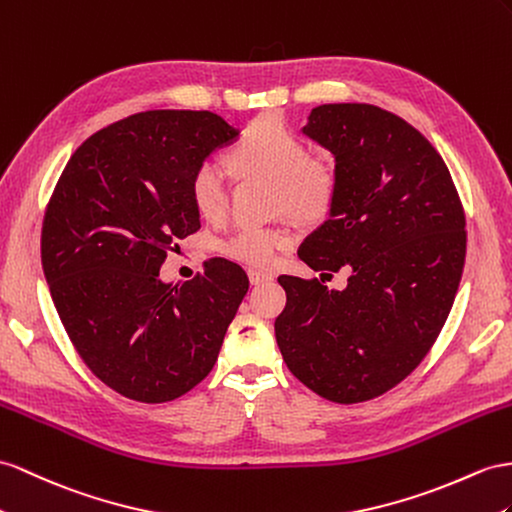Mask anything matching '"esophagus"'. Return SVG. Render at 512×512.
<instances>
[{
  "label": "esophagus",
  "mask_w": 512,
  "mask_h": 512,
  "mask_svg": "<svg viewBox=\"0 0 512 512\" xmlns=\"http://www.w3.org/2000/svg\"><path fill=\"white\" fill-rule=\"evenodd\" d=\"M274 277L270 272H261V270H248V281H251V285H261V283H268L272 281Z\"/></svg>",
  "instance_id": "34e87169"
}]
</instances>
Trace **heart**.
<instances>
[{
  "label": "heart",
  "instance_id": "1",
  "mask_svg": "<svg viewBox=\"0 0 512 512\" xmlns=\"http://www.w3.org/2000/svg\"><path fill=\"white\" fill-rule=\"evenodd\" d=\"M229 162L240 175L270 179L274 203L296 216H320L333 201V170L307 157L305 142L274 116H259L242 131L229 151ZM190 201L205 220H218L225 214L227 190L216 162L205 160L194 168ZM292 240L290 229L285 227L246 225L235 229L220 248L240 264L268 268Z\"/></svg>",
  "mask_w": 512,
  "mask_h": 512
}]
</instances>
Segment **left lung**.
<instances>
[{"instance_id": "obj_1", "label": "left lung", "mask_w": 512, "mask_h": 512, "mask_svg": "<svg viewBox=\"0 0 512 512\" xmlns=\"http://www.w3.org/2000/svg\"><path fill=\"white\" fill-rule=\"evenodd\" d=\"M303 134L335 160L329 220L298 257L350 268L324 279L279 277L287 294L274 335L287 368L318 396L355 404L402 383L439 337L465 266V212L437 149L370 103L313 108Z\"/></svg>"}]
</instances>
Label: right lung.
Segmentation results:
<instances>
[{"instance_id": "1", "label": "right lung", "mask_w": 512, "mask_h": 512, "mask_svg": "<svg viewBox=\"0 0 512 512\" xmlns=\"http://www.w3.org/2000/svg\"><path fill=\"white\" fill-rule=\"evenodd\" d=\"M240 136L214 112L149 110L103 127L64 166L43 220L41 259L75 350L99 381L168 402L212 372L248 292L222 257L186 283L160 268L201 229L190 177Z\"/></svg>"}]
</instances>
